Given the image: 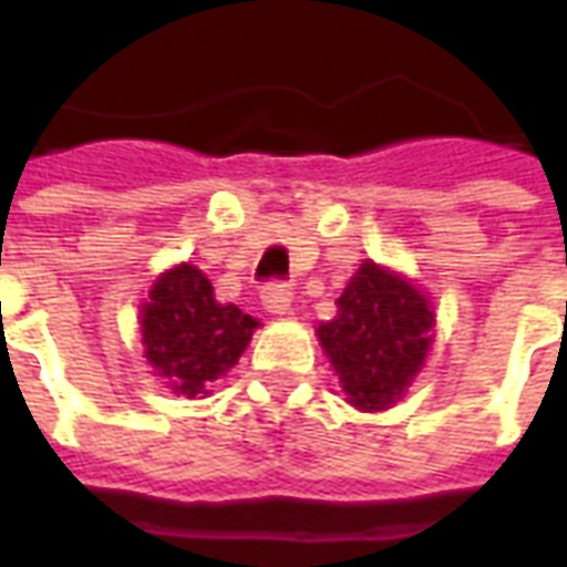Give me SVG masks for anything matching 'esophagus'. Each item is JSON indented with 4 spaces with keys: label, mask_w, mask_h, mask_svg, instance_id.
Returning a JSON list of instances; mask_svg holds the SVG:
<instances>
[{
    "label": "esophagus",
    "mask_w": 567,
    "mask_h": 567,
    "mask_svg": "<svg viewBox=\"0 0 567 567\" xmlns=\"http://www.w3.org/2000/svg\"><path fill=\"white\" fill-rule=\"evenodd\" d=\"M260 303L272 316H285L291 309V288L282 282H270L264 291H260Z\"/></svg>",
    "instance_id": "esophagus-1"
}]
</instances>
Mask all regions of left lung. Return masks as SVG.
Instances as JSON below:
<instances>
[{"instance_id":"1","label":"left lung","mask_w":567,"mask_h":567,"mask_svg":"<svg viewBox=\"0 0 567 567\" xmlns=\"http://www.w3.org/2000/svg\"><path fill=\"white\" fill-rule=\"evenodd\" d=\"M434 312L416 285L364 260L337 300V316L319 324V343L340 377L346 401L364 413L401 401L425 364Z\"/></svg>"}]
</instances>
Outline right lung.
Returning <instances> with one entry per match:
<instances>
[{"instance_id":"obj_1","label":"right lung","mask_w":567,"mask_h":567,"mask_svg":"<svg viewBox=\"0 0 567 567\" xmlns=\"http://www.w3.org/2000/svg\"><path fill=\"white\" fill-rule=\"evenodd\" d=\"M145 358L175 394L212 392L246 352L258 319L234 303H218L212 282L194 264L157 276L140 312Z\"/></svg>"}]
</instances>
